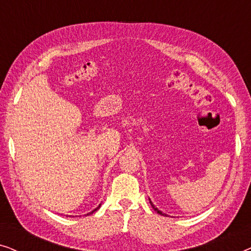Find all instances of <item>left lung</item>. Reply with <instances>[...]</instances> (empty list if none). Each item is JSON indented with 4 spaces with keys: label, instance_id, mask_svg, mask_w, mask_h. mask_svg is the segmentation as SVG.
I'll use <instances>...</instances> for the list:
<instances>
[{
    "label": "left lung",
    "instance_id": "1",
    "mask_svg": "<svg viewBox=\"0 0 251 251\" xmlns=\"http://www.w3.org/2000/svg\"><path fill=\"white\" fill-rule=\"evenodd\" d=\"M149 200H150V203H151V205H152V208L154 209V210H155V211L157 212V214H160V215H162V216H167L166 214H163V212H162V211H161V210H159V209H157V208L155 207V205H154V204L152 203V201H151V199H149Z\"/></svg>",
    "mask_w": 251,
    "mask_h": 251
}]
</instances>
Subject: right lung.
Listing matches in <instances>:
<instances>
[{
    "label": "right lung",
    "instance_id": "right-lung-1",
    "mask_svg": "<svg viewBox=\"0 0 251 251\" xmlns=\"http://www.w3.org/2000/svg\"><path fill=\"white\" fill-rule=\"evenodd\" d=\"M99 208H100V204H99L97 208H95V209H94V210H92V211H90V212H88V214H87V215H85V216H89V215H91V214H92V212H95V211H96V210H97V209H99Z\"/></svg>",
    "mask_w": 251,
    "mask_h": 251
}]
</instances>
